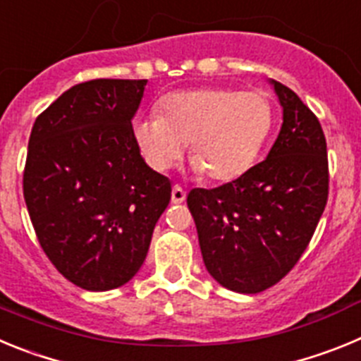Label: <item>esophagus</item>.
I'll list each match as a JSON object with an SVG mask.
<instances>
[{"label": "esophagus", "mask_w": 361, "mask_h": 361, "mask_svg": "<svg viewBox=\"0 0 361 361\" xmlns=\"http://www.w3.org/2000/svg\"><path fill=\"white\" fill-rule=\"evenodd\" d=\"M184 200H186V191L178 186V184H175L173 190H171V202L180 204V202H184Z\"/></svg>", "instance_id": "obj_1"}]
</instances>
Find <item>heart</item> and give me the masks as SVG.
<instances>
[{
  "mask_svg": "<svg viewBox=\"0 0 361 361\" xmlns=\"http://www.w3.org/2000/svg\"><path fill=\"white\" fill-rule=\"evenodd\" d=\"M273 126V104L262 92L193 88L162 97L159 117L135 124V141L155 171L170 170L188 145L193 168L213 183L240 177Z\"/></svg>",
  "mask_w": 361,
  "mask_h": 361,
  "instance_id": "obj_1",
  "label": "heart"
}]
</instances>
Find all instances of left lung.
<instances>
[{"instance_id":"left-lung-1","label":"left lung","mask_w":361,"mask_h":361,"mask_svg":"<svg viewBox=\"0 0 361 361\" xmlns=\"http://www.w3.org/2000/svg\"><path fill=\"white\" fill-rule=\"evenodd\" d=\"M283 123L266 161L213 190L195 188V220L204 266L231 291H266L298 262L329 195L324 130L302 99L271 81Z\"/></svg>"}]
</instances>
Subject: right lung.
Here are the masks:
<instances>
[{"mask_svg":"<svg viewBox=\"0 0 361 361\" xmlns=\"http://www.w3.org/2000/svg\"><path fill=\"white\" fill-rule=\"evenodd\" d=\"M146 79L72 86L36 119L23 195L37 240L56 269L86 291L124 286L141 269L153 228L171 199L132 119Z\"/></svg>","mask_w":361,"mask_h":361,"instance_id":"obj_1","label":"right lung"}]
</instances>
